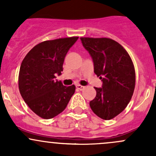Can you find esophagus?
<instances>
[{"label":"esophagus","instance_id":"1","mask_svg":"<svg viewBox=\"0 0 156 156\" xmlns=\"http://www.w3.org/2000/svg\"><path fill=\"white\" fill-rule=\"evenodd\" d=\"M76 89H79V90H81V91H82V90L84 89L85 88H86V87H85V86H81V85H76Z\"/></svg>","mask_w":156,"mask_h":156}]
</instances>
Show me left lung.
<instances>
[{
    "instance_id": "obj_1",
    "label": "left lung",
    "mask_w": 156,
    "mask_h": 156,
    "mask_svg": "<svg viewBox=\"0 0 156 156\" xmlns=\"http://www.w3.org/2000/svg\"><path fill=\"white\" fill-rule=\"evenodd\" d=\"M94 62V72L103 82L89 103L92 111L110 120L126 109L135 87V70L129 54L110 38L80 37Z\"/></svg>"
}]
</instances>
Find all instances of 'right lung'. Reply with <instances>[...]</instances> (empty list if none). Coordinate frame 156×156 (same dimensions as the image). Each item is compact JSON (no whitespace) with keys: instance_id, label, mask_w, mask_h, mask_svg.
<instances>
[{"instance_id":"right-lung-1","label":"right lung","mask_w":156,"mask_h":156,"mask_svg":"<svg viewBox=\"0 0 156 156\" xmlns=\"http://www.w3.org/2000/svg\"><path fill=\"white\" fill-rule=\"evenodd\" d=\"M78 37L46 41L34 46L25 55L19 73V89L25 102L45 119L58 115L74 94V85L63 86L55 80L62 74L63 63Z\"/></svg>"}]
</instances>
